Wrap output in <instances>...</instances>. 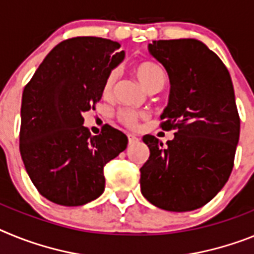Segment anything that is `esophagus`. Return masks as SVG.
Masks as SVG:
<instances>
[{"label":"esophagus","mask_w":254,"mask_h":254,"mask_svg":"<svg viewBox=\"0 0 254 254\" xmlns=\"http://www.w3.org/2000/svg\"><path fill=\"white\" fill-rule=\"evenodd\" d=\"M136 140H138V138L134 134H127V142H129V144H133Z\"/></svg>","instance_id":"34e87169"}]
</instances>
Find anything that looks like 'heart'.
Here are the masks:
<instances>
[{"mask_svg":"<svg viewBox=\"0 0 254 254\" xmlns=\"http://www.w3.org/2000/svg\"><path fill=\"white\" fill-rule=\"evenodd\" d=\"M133 70L138 80L140 81V84L148 92L152 89H162V87L165 85L166 75H165L162 67L156 63L140 61V63H136L134 65ZM116 79H118V71L116 70H112L107 74L102 85V92L105 96L111 94L115 83H116ZM142 118H145V114L133 111V110H121V111L118 112V119L120 120V123L127 125V127H138L139 119Z\"/></svg>","mask_w":254,"mask_h":254,"instance_id":"heart-1","label":"heart"}]
</instances>
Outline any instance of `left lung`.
Returning <instances> with one entry per match:
<instances>
[{
  "label": "left lung",
  "mask_w": 254,
  "mask_h": 254,
  "mask_svg": "<svg viewBox=\"0 0 254 254\" xmlns=\"http://www.w3.org/2000/svg\"><path fill=\"white\" fill-rule=\"evenodd\" d=\"M149 54L170 79L164 130H175L166 145L144 135L149 158L140 167V190L158 208L185 212L208 203L234 166L240 119L233 81L220 57L197 39L153 41Z\"/></svg>",
  "instance_id": "left-lung-1"
}]
</instances>
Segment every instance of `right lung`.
Returning a JSON list of instances; mask_svg holds the SVG:
<instances>
[{
  "label": "right lung",
  "instance_id": "1",
  "mask_svg": "<svg viewBox=\"0 0 254 254\" xmlns=\"http://www.w3.org/2000/svg\"><path fill=\"white\" fill-rule=\"evenodd\" d=\"M118 42L76 37L42 61L21 98L20 154L39 193L61 206H83L105 190V165L127 145L105 125L92 135L83 114L102 97L105 78L124 60Z\"/></svg>",
  "mask_w": 254,
  "mask_h": 254
}]
</instances>
